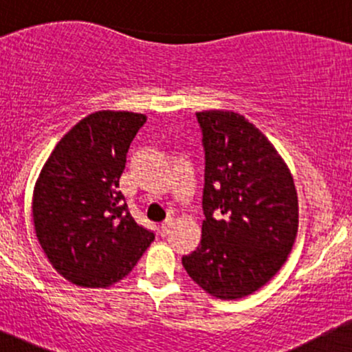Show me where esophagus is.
I'll return each mask as SVG.
<instances>
[{
  "label": "esophagus",
  "instance_id": "esophagus-1",
  "mask_svg": "<svg viewBox=\"0 0 352 352\" xmlns=\"http://www.w3.org/2000/svg\"><path fill=\"white\" fill-rule=\"evenodd\" d=\"M172 227H173V221H172V220H167V221H164V223H162V227H160V235H162V236H167L168 233H170Z\"/></svg>",
  "mask_w": 352,
  "mask_h": 352
}]
</instances>
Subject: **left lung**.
I'll list each match as a JSON object with an SVG mask.
<instances>
[{
	"label": "left lung",
	"mask_w": 352,
	"mask_h": 352,
	"mask_svg": "<svg viewBox=\"0 0 352 352\" xmlns=\"http://www.w3.org/2000/svg\"><path fill=\"white\" fill-rule=\"evenodd\" d=\"M205 148L201 240L185 272L218 300L265 286L298 235V193L288 165L256 125L233 111L197 112Z\"/></svg>",
	"instance_id": "obj_1"
}]
</instances>
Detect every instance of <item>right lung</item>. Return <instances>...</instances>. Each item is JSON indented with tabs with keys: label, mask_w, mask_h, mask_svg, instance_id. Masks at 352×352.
Returning <instances> with one entry per match:
<instances>
[{
	"label": "right lung",
	"mask_w": 352,
	"mask_h": 352,
	"mask_svg": "<svg viewBox=\"0 0 352 352\" xmlns=\"http://www.w3.org/2000/svg\"><path fill=\"white\" fill-rule=\"evenodd\" d=\"M145 120L129 111L92 112L56 144L39 172L31 205L36 238L52 268L72 285H116L153 241L117 190Z\"/></svg>",
	"instance_id": "obj_1"
}]
</instances>
